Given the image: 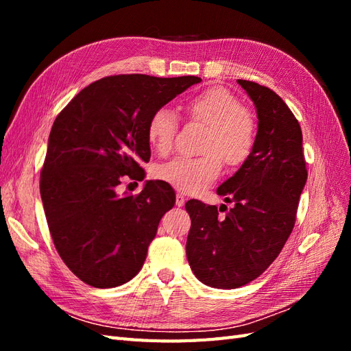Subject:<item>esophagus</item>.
I'll list each match as a JSON object with an SVG mask.
<instances>
[{
  "instance_id": "esophagus-1",
  "label": "esophagus",
  "mask_w": 351,
  "mask_h": 351,
  "mask_svg": "<svg viewBox=\"0 0 351 351\" xmlns=\"http://www.w3.org/2000/svg\"><path fill=\"white\" fill-rule=\"evenodd\" d=\"M186 204V196L183 193H177L176 195V205L177 206H183Z\"/></svg>"
}]
</instances>
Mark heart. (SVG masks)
I'll return each instance as SVG.
<instances>
[{"label":"heart","mask_w":351,"mask_h":351,"mask_svg":"<svg viewBox=\"0 0 351 351\" xmlns=\"http://www.w3.org/2000/svg\"><path fill=\"white\" fill-rule=\"evenodd\" d=\"M187 115L205 125L196 158L177 156L156 168V177L184 193H197L221 173L222 161L230 167L241 165L250 156L256 142V125L252 114L241 107L239 98L228 89L212 86L190 98ZM178 123L176 114L159 108L146 127L147 142L158 155L171 152Z\"/></svg>","instance_id":"heart-1"}]
</instances>
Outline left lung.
<instances>
[{
  "instance_id": "8db88e82",
  "label": "left lung",
  "mask_w": 351,
  "mask_h": 351,
  "mask_svg": "<svg viewBox=\"0 0 351 351\" xmlns=\"http://www.w3.org/2000/svg\"><path fill=\"white\" fill-rule=\"evenodd\" d=\"M237 83L256 108L258 133L250 156L217 189L234 206H226V215L219 217L214 205L195 199L186 204L192 219L186 243L190 268L199 281L224 290L249 284L277 259L293 231L307 180L294 114L269 88Z\"/></svg>"
}]
</instances>
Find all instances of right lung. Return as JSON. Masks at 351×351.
<instances>
[{"mask_svg": "<svg viewBox=\"0 0 351 351\" xmlns=\"http://www.w3.org/2000/svg\"><path fill=\"white\" fill-rule=\"evenodd\" d=\"M196 76L119 74L90 83L52 124L40 171V197L54 246L69 269L97 289L130 281L143 267L174 190L149 180L139 195L119 196L124 177L143 180L151 115Z\"/></svg>", "mask_w": 351, "mask_h": 351, "instance_id": "right-lung-1", "label": "right lung"}]
</instances>
